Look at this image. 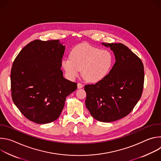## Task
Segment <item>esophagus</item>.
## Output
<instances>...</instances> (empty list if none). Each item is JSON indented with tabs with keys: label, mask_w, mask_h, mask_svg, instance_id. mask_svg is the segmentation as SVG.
Returning <instances> with one entry per match:
<instances>
[{
	"label": "esophagus",
	"mask_w": 161,
	"mask_h": 161,
	"mask_svg": "<svg viewBox=\"0 0 161 161\" xmlns=\"http://www.w3.org/2000/svg\"><path fill=\"white\" fill-rule=\"evenodd\" d=\"M83 85L81 84V83H78V85H77V87H78V88H79V89L83 88Z\"/></svg>",
	"instance_id": "1"
}]
</instances>
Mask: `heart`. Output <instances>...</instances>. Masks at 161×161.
I'll return each mask as SVG.
<instances>
[{
	"mask_svg": "<svg viewBox=\"0 0 161 161\" xmlns=\"http://www.w3.org/2000/svg\"><path fill=\"white\" fill-rule=\"evenodd\" d=\"M113 63V57L109 50L83 43L71 50L69 58L62 59V66L71 80L76 78L81 70L85 80L96 83L106 77Z\"/></svg>",
	"mask_w": 161,
	"mask_h": 161,
	"instance_id": "obj_1",
	"label": "heart"
}]
</instances>
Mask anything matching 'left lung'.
Masks as SVG:
<instances>
[{"label": "left lung", "mask_w": 161, "mask_h": 161, "mask_svg": "<svg viewBox=\"0 0 161 161\" xmlns=\"http://www.w3.org/2000/svg\"><path fill=\"white\" fill-rule=\"evenodd\" d=\"M113 51L115 63L109 74L95 85L85 86V105L98 121L111 122L125 117L140 99L144 83L141 59L122 43H101Z\"/></svg>", "instance_id": "8db88e82"}]
</instances>
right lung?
Instances as JSON below:
<instances>
[{
  "label": "right lung",
  "instance_id": "obj_1",
  "mask_svg": "<svg viewBox=\"0 0 161 161\" xmlns=\"http://www.w3.org/2000/svg\"><path fill=\"white\" fill-rule=\"evenodd\" d=\"M59 40H35L16 57L11 72V96L29 120L45 124L57 120L67 96L77 83L66 80L60 69L65 47Z\"/></svg>",
  "mask_w": 161,
  "mask_h": 161
}]
</instances>
